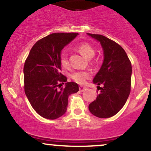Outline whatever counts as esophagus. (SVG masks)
I'll list each match as a JSON object with an SVG mask.
<instances>
[{"label": "esophagus", "instance_id": "34e87169", "mask_svg": "<svg viewBox=\"0 0 151 151\" xmlns=\"http://www.w3.org/2000/svg\"><path fill=\"white\" fill-rule=\"evenodd\" d=\"M79 91H85V90L86 89V87H85V86H80L79 87Z\"/></svg>", "mask_w": 151, "mask_h": 151}]
</instances>
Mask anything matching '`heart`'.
<instances>
[{
    "mask_svg": "<svg viewBox=\"0 0 151 151\" xmlns=\"http://www.w3.org/2000/svg\"><path fill=\"white\" fill-rule=\"evenodd\" d=\"M77 50L84 58L87 59H90L94 56V50L92 46L87 42H82L79 44L77 47ZM60 60L62 66H63L64 67L67 68L70 67V62H69L68 57H67V54L66 53V52H62L60 54ZM90 77H91V72L89 71H77L71 75L72 79L75 82L80 84L85 83L86 79Z\"/></svg>",
    "mask_w": 151,
    "mask_h": 151,
    "instance_id": "b5f03b06",
    "label": "heart"
}]
</instances>
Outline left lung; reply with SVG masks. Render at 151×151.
<instances>
[{"mask_svg": "<svg viewBox=\"0 0 151 151\" xmlns=\"http://www.w3.org/2000/svg\"><path fill=\"white\" fill-rule=\"evenodd\" d=\"M87 34L99 41L104 55L101 69L93 79L101 92L89 105V111L99 118L111 117L123 108L131 92V61L118 43L101 35Z\"/></svg>", "mask_w": 151, "mask_h": 151, "instance_id": "obj_1", "label": "left lung"}]
</instances>
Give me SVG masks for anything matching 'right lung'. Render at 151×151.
Segmentation results:
<instances>
[{
	"label": "right lung",
	"instance_id": "1",
	"mask_svg": "<svg viewBox=\"0 0 151 151\" xmlns=\"http://www.w3.org/2000/svg\"><path fill=\"white\" fill-rule=\"evenodd\" d=\"M77 32H56L39 40L32 46L24 65V90L31 106L40 116L56 119L67 111L68 97L79 91L75 82H67L60 57L64 47ZM65 82V86L62 88Z\"/></svg>",
	"mask_w": 151,
	"mask_h": 151
}]
</instances>
